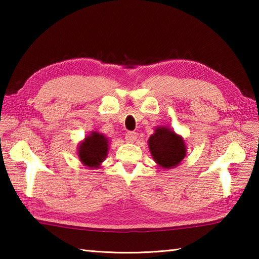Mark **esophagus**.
Here are the masks:
<instances>
[{
	"label": "esophagus",
	"instance_id": "1",
	"mask_svg": "<svg viewBox=\"0 0 259 259\" xmlns=\"http://www.w3.org/2000/svg\"><path fill=\"white\" fill-rule=\"evenodd\" d=\"M136 138H137V134H136L135 131H128V133L125 134V140L128 143H134Z\"/></svg>",
	"mask_w": 259,
	"mask_h": 259
}]
</instances>
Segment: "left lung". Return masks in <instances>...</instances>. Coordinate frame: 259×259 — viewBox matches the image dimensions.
<instances>
[{
    "instance_id": "left-lung-1",
    "label": "left lung",
    "mask_w": 259,
    "mask_h": 259,
    "mask_svg": "<svg viewBox=\"0 0 259 259\" xmlns=\"http://www.w3.org/2000/svg\"><path fill=\"white\" fill-rule=\"evenodd\" d=\"M151 154L162 168L170 169L184 159L186 147L182 137L168 128H157L148 139Z\"/></svg>"
}]
</instances>
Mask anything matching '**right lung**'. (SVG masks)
I'll return each instance as SVG.
<instances>
[{"label":"right lung","mask_w":259,"mask_h":259,"mask_svg":"<svg viewBox=\"0 0 259 259\" xmlns=\"http://www.w3.org/2000/svg\"><path fill=\"white\" fill-rule=\"evenodd\" d=\"M108 151V140L102 134L93 133L78 146V157L89 168H98Z\"/></svg>","instance_id":"obj_1"}]
</instances>
